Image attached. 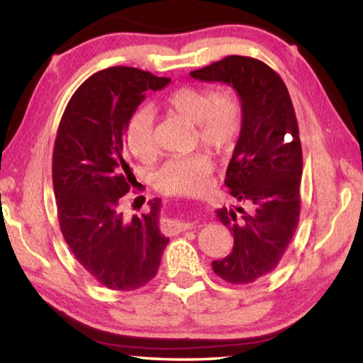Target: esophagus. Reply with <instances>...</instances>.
<instances>
[{
  "label": "esophagus",
  "mask_w": 363,
  "mask_h": 363,
  "mask_svg": "<svg viewBox=\"0 0 363 363\" xmlns=\"http://www.w3.org/2000/svg\"><path fill=\"white\" fill-rule=\"evenodd\" d=\"M192 225H194L192 223H186V220L173 219V220H168V223L163 225V230H164V233H168V235H176V233H181L184 230L190 229Z\"/></svg>",
  "instance_id": "1"
}]
</instances>
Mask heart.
<instances>
[{"label":"heart","mask_w":363,"mask_h":363,"mask_svg":"<svg viewBox=\"0 0 363 363\" xmlns=\"http://www.w3.org/2000/svg\"><path fill=\"white\" fill-rule=\"evenodd\" d=\"M164 108L196 125L201 144L218 153L233 149L242 131V102L230 91L216 93L208 86H182L164 101ZM128 149L136 158L149 162L157 155L153 116L139 108L126 125ZM213 173V160L206 153L171 157L157 169L155 187L163 194L194 195L206 189Z\"/></svg>","instance_id":"b5f03b06"}]
</instances>
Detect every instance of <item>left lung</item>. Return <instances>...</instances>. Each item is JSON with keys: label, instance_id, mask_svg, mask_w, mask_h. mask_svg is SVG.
<instances>
[{"label": "left lung", "instance_id": "left-lung-1", "mask_svg": "<svg viewBox=\"0 0 363 363\" xmlns=\"http://www.w3.org/2000/svg\"><path fill=\"white\" fill-rule=\"evenodd\" d=\"M190 77L229 84L240 97L242 131L224 184L243 206L216 211L233 248L211 266L229 284H251L277 267L299 223L303 150L296 115L284 79L257 59L227 56Z\"/></svg>", "mask_w": 363, "mask_h": 363}]
</instances>
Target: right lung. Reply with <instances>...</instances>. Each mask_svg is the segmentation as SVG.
Listing matches in <instances>:
<instances>
[{
    "label": "right lung",
    "mask_w": 363,
    "mask_h": 363,
    "mask_svg": "<svg viewBox=\"0 0 363 363\" xmlns=\"http://www.w3.org/2000/svg\"><path fill=\"white\" fill-rule=\"evenodd\" d=\"M169 78L133 67H110L89 77L60 120L52 155V184L62 235L77 261L101 285L133 291L155 277L169 242L160 232L162 200L128 219L123 195L133 179L125 131L149 91Z\"/></svg>",
    "instance_id": "add662e5"
}]
</instances>
